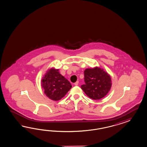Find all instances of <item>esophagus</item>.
I'll return each mask as SVG.
<instances>
[{
    "label": "esophagus",
    "instance_id": "obj_1",
    "mask_svg": "<svg viewBox=\"0 0 147 147\" xmlns=\"http://www.w3.org/2000/svg\"><path fill=\"white\" fill-rule=\"evenodd\" d=\"M78 84H79V81H76V83H74V85H75V86H78Z\"/></svg>",
    "mask_w": 147,
    "mask_h": 147
}]
</instances>
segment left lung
<instances>
[{
	"label": "left lung",
	"mask_w": 147,
	"mask_h": 147,
	"mask_svg": "<svg viewBox=\"0 0 147 147\" xmlns=\"http://www.w3.org/2000/svg\"><path fill=\"white\" fill-rule=\"evenodd\" d=\"M85 84L81 89L90 98L98 100L107 95L111 89V78L100 68H87L84 71Z\"/></svg>",
	"instance_id": "1"
}]
</instances>
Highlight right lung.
I'll return each instance as SVG.
<instances>
[{
	"instance_id": "obj_1",
	"label": "right lung",
	"mask_w": 147,
	"mask_h": 147,
	"mask_svg": "<svg viewBox=\"0 0 147 147\" xmlns=\"http://www.w3.org/2000/svg\"><path fill=\"white\" fill-rule=\"evenodd\" d=\"M53 68L49 69L42 80V87L44 94L53 100H59L71 88V84Z\"/></svg>"
}]
</instances>
